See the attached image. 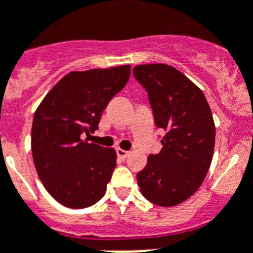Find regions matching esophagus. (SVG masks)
I'll return each instance as SVG.
<instances>
[{
  "mask_svg": "<svg viewBox=\"0 0 253 253\" xmlns=\"http://www.w3.org/2000/svg\"><path fill=\"white\" fill-rule=\"evenodd\" d=\"M116 154H118V156L120 158V159H125L126 156H129L130 152L125 151V150H122V149H116Z\"/></svg>",
  "mask_w": 253,
  "mask_h": 253,
  "instance_id": "obj_1",
  "label": "esophagus"
}]
</instances>
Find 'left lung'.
Listing matches in <instances>:
<instances>
[{
	"instance_id": "1",
	"label": "left lung",
	"mask_w": 253,
	"mask_h": 253,
	"mask_svg": "<svg viewBox=\"0 0 253 253\" xmlns=\"http://www.w3.org/2000/svg\"><path fill=\"white\" fill-rule=\"evenodd\" d=\"M133 75L149 94L158 128L166 130L163 149L149 155L137 174L146 199L173 207L203 183L214 150L216 128L210 104L193 81L168 64H141Z\"/></svg>"
}]
</instances>
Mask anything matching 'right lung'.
<instances>
[{"label": "right lung", "mask_w": 253, "mask_h": 253, "mask_svg": "<svg viewBox=\"0 0 253 253\" xmlns=\"http://www.w3.org/2000/svg\"><path fill=\"white\" fill-rule=\"evenodd\" d=\"M129 76V64L70 72L35 112L33 163L47 193L64 207L86 208L106 193L116 167V152L81 137L97 130L102 112Z\"/></svg>", "instance_id": "1"}]
</instances>
